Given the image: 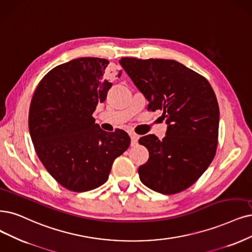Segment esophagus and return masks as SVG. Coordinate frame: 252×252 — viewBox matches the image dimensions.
I'll list each match as a JSON object with an SVG mask.
<instances>
[{"label": "esophagus", "mask_w": 252, "mask_h": 252, "mask_svg": "<svg viewBox=\"0 0 252 252\" xmlns=\"http://www.w3.org/2000/svg\"><path fill=\"white\" fill-rule=\"evenodd\" d=\"M138 139H139V136L136 135V134H131V145L132 146H135L138 144Z\"/></svg>", "instance_id": "esophagus-1"}]
</instances>
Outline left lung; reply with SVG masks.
<instances>
[{
	"instance_id": "8db88e82",
	"label": "left lung",
	"mask_w": 252,
	"mask_h": 252,
	"mask_svg": "<svg viewBox=\"0 0 252 252\" xmlns=\"http://www.w3.org/2000/svg\"><path fill=\"white\" fill-rule=\"evenodd\" d=\"M119 63L148 100L147 110H160L168 125L166 136L139 139L150 158L138 168L140 181L162 194L189 188L216 155L218 101L208 80L182 63L165 59L121 58Z\"/></svg>"
}]
</instances>
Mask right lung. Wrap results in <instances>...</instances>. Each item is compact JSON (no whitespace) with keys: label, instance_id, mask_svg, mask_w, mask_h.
Instances as JSON below:
<instances>
[{"label":"right lung","instance_id":"add662e5","mask_svg":"<svg viewBox=\"0 0 252 252\" xmlns=\"http://www.w3.org/2000/svg\"><path fill=\"white\" fill-rule=\"evenodd\" d=\"M108 64L84 57L58 65L42 78L31 100L29 131L35 152L53 178L73 192L105 184L114 160L131 142L123 129L102 131L92 117L112 86L105 78Z\"/></svg>","mask_w":252,"mask_h":252}]
</instances>
